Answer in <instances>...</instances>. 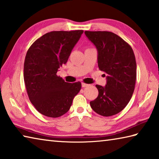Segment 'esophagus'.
<instances>
[{
    "label": "esophagus",
    "instance_id": "1",
    "mask_svg": "<svg viewBox=\"0 0 159 159\" xmlns=\"http://www.w3.org/2000/svg\"><path fill=\"white\" fill-rule=\"evenodd\" d=\"M82 87L83 88H85V87H87V86H88L89 85L87 84V83H82Z\"/></svg>",
    "mask_w": 159,
    "mask_h": 159
}]
</instances>
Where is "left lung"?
Masks as SVG:
<instances>
[{
	"mask_svg": "<svg viewBox=\"0 0 159 159\" xmlns=\"http://www.w3.org/2000/svg\"><path fill=\"white\" fill-rule=\"evenodd\" d=\"M85 34L98 50L99 69L107 74L106 85H96L99 94L90 102L91 108L103 116L117 114L130 102L134 90L137 64L133 50L112 32L85 31Z\"/></svg>",
	"mask_w": 159,
	"mask_h": 159,
	"instance_id": "obj_1",
	"label": "left lung"
}]
</instances>
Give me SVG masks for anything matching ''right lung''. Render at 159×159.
<instances>
[{"label": "right lung", "instance_id": "right-lung-1", "mask_svg": "<svg viewBox=\"0 0 159 159\" xmlns=\"http://www.w3.org/2000/svg\"><path fill=\"white\" fill-rule=\"evenodd\" d=\"M83 30L51 31L38 39L26 52L24 80L29 98L35 108L48 117L57 118L69 111L80 82L69 83L58 76Z\"/></svg>", "mask_w": 159, "mask_h": 159}]
</instances>
